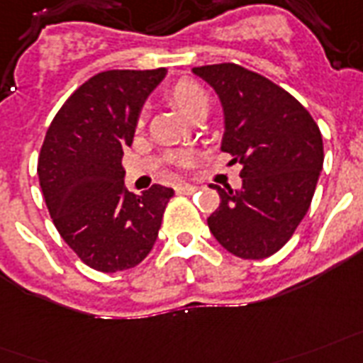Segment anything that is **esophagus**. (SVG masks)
Listing matches in <instances>:
<instances>
[{"mask_svg": "<svg viewBox=\"0 0 363 363\" xmlns=\"http://www.w3.org/2000/svg\"><path fill=\"white\" fill-rule=\"evenodd\" d=\"M195 191L196 187H193V185H187V184L176 185V193H178V195H193Z\"/></svg>", "mask_w": 363, "mask_h": 363, "instance_id": "1", "label": "esophagus"}]
</instances>
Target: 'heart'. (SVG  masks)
<instances>
[{
    "label": "heart",
    "mask_w": 363,
    "mask_h": 363,
    "mask_svg": "<svg viewBox=\"0 0 363 363\" xmlns=\"http://www.w3.org/2000/svg\"><path fill=\"white\" fill-rule=\"evenodd\" d=\"M168 98L172 100V104L187 117V119H195L196 115L204 113L208 109V92L204 91V86L201 83H196L193 79H178L170 89H168ZM136 126L142 128L143 126V113L138 115ZM174 164L178 167H187L191 162L189 153H176L172 157Z\"/></svg>",
    "instance_id": "b5f03b06"
}]
</instances>
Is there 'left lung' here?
<instances>
[{
  "instance_id": "1",
  "label": "left lung",
  "mask_w": 363,
  "mask_h": 363,
  "mask_svg": "<svg viewBox=\"0 0 363 363\" xmlns=\"http://www.w3.org/2000/svg\"><path fill=\"white\" fill-rule=\"evenodd\" d=\"M223 106L221 151L238 162L242 187L220 193L208 218L216 240L240 259L277 254L305 218L320 170L324 143L316 121L288 91L252 69L225 62L193 67Z\"/></svg>"
}]
</instances>
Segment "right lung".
<instances>
[{"mask_svg": "<svg viewBox=\"0 0 363 363\" xmlns=\"http://www.w3.org/2000/svg\"><path fill=\"white\" fill-rule=\"evenodd\" d=\"M167 69H109L85 81L58 109L38 161L39 185L56 231L85 265L126 271L153 248L174 191L125 189L123 150Z\"/></svg>", "mask_w": 363, "mask_h": 363, "instance_id": "add662e5", "label": "right lung"}]
</instances>
